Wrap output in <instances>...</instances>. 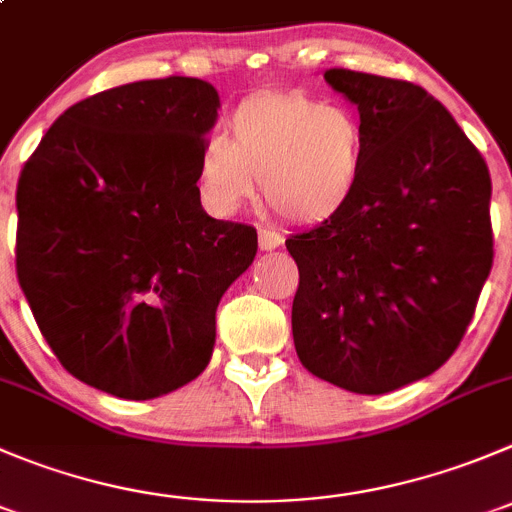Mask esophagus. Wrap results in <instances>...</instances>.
Wrapping results in <instances>:
<instances>
[{"label": "esophagus", "instance_id": "34e87169", "mask_svg": "<svg viewBox=\"0 0 512 512\" xmlns=\"http://www.w3.org/2000/svg\"><path fill=\"white\" fill-rule=\"evenodd\" d=\"M281 243H284V238H281L279 233L269 231V228H259V246H261V251H274V248H279Z\"/></svg>", "mask_w": 512, "mask_h": 512}]
</instances>
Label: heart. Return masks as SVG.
I'll return each mask as SVG.
<instances>
[{
	"instance_id": "1",
	"label": "heart",
	"mask_w": 512,
	"mask_h": 512,
	"mask_svg": "<svg viewBox=\"0 0 512 512\" xmlns=\"http://www.w3.org/2000/svg\"><path fill=\"white\" fill-rule=\"evenodd\" d=\"M367 140L357 113L304 92H259L206 140L196 165L203 201L233 213L264 183L266 203L299 223L332 218L362 180Z\"/></svg>"
}]
</instances>
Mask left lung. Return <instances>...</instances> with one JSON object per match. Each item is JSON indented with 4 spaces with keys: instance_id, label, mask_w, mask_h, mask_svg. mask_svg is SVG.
Segmentation results:
<instances>
[{
    "instance_id": "1",
    "label": "left lung",
    "mask_w": 512,
    "mask_h": 512,
    "mask_svg": "<svg viewBox=\"0 0 512 512\" xmlns=\"http://www.w3.org/2000/svg\"><path fill=\"white\" fill-rule=\"evenodd\" d=\"M367 140L342 211L286 238L299 266L291 332L314 377L384 394L440 369L493 266L490 173L442 102L420 85L326 70Z\"/></svg>"
}]
</instances>
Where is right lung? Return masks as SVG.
Here are the masks:
<instances>
[{
	"mask_svg": "<svg viewBox=\"0 0 512 512\" xmlns=\"http://www.w3.org/2000/svg\"><path fill=\"white\" fill-rule=\"evenodd\" d=\"M216 87L165 77L97 92L55 120L17 186V279L62 367L123 399L193 382L256 228L201 206Z\"/></svg>",
	"mask_w": 512,
	"mask_h": 512,
	"instance_id": "right-lung-1",
	"label": "right lung"
}]
</instances>
